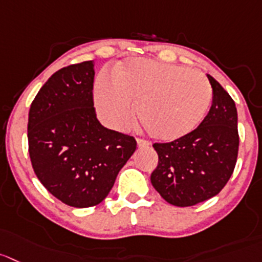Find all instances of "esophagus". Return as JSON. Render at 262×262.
<instances>
[{
	"instance_id": "34e87169",
	"label": "esophagus",
	"mask_w": 262,
	"mask_h": 262,
	"mask_svg": "<svg viewBox=\"0 0 262 262\" xmlns=\"http://www.w3.org/2000/svg\"><path fill=\"white\" fill-rule=\"evenodd\" d=\"M136 144H138L139 148H148L149 145H150V143L146 140H143V139H138V141H136Z\"/></svg>"
}]
</instances>
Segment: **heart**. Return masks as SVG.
<instances>
[{
    "label": "heart",
    "mask_w": 262,
    "mask_h": 262,
    "mask_svg": "<svg viewBox=\"0 0 262 262\" xmlns=\"http://www.w3.org/2000/svg\"><path fill=\"white\" fill-rule=\"evenodd\" d=\"M113 78L96 79L94 99L99 114L112 127L124 129L133 121L134 101H138L139 121L161 141L191 133L212 101L210 82L186 67L134 58L117 67Z\"/></svg>",
    "instance_id": "obj_1"
}]
</instances>
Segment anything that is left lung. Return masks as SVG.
Here are the masks:
<instances>
[{
    "label": "left lung",
    "instance_id": "obj_1",
    "mask_svg": "<svg viewBox=\"0 0 262 262\" xmlns=\"http://www.w3.org/2000/svg\"><path fill=\"white\" fill-rule=\"evenodd\" d=\"M212 105L194 131L171 143L154 144L158 166L150 181L162 198L178 207L207 201L230 179L238 157L235 103L213 77Z\"/></svg>",
    "mask_w": 262,
    "mask_h": 262
}]
</instances>
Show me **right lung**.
<instances>
[{
  "mask_svg": "<svg viewBox=\"0 0 262 262\" xmlns=\"http://www.w3.org/2000/svg\"><path fill=\"white\" fill-rule=\"evenodd\" d=\"M94 61L64 67L41 87L28 117L32 166L63 203L96 206L136 150L135 139L104 127L92 98Z\"/></svg>",
  "mask_w": 262,
  "mask_h": 262,
  "instance_id": "add662e5",
  "label": "right lung"
}]
</instances>
